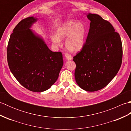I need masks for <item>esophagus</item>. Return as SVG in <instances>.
I'll return each instance as SVG.
<instances>
[{
    "label": "esophagus",
    "instance_id": "34e87169",
    "mask_svg": "<svg viewBox=\"0 0 131 131\" xmlns=\"http://www.w3.org/2000/svg\"><path fill=\"white\" fill-rule=\"evenodd\" d=\"M65 58L67 59L68 60H71L72 59V57L71 56L70 54H69L68 53H66L65 54Z\"/></svg>",
    "mask_w": 131,
    "mask_h": 131
}]
</instances>
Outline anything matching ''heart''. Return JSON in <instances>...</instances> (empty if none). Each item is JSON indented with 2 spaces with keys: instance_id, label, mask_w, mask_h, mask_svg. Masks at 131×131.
<instances>
[{
  "instance_id": "1",
  "label": "heart",
  "mask_w": 131,
  "mask_h": 131,
  "mask_svg": "<svg viewBox=\"0 0 131 131\" xmlns=\"http://www.w3.org/2000/svg\"><path fill=\"white\" fill-rule=\"evenodd\" d=\"M87 30L84 24L75 20H68L57 27L56 34L51 35L52 42L56 45L61 44V39H65V46L69 51L79 52L85 43Z\"/></svg>"
}]
</instances>
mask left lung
Returning <instances> with one entry per match:
<instances>
[{"mask_svg": "<svg viewBox=\"0 0 131 131\" xmlns=\"http://www.w3.org/2000/svg\"><path fill=\"white\" fill-rule=\"evenodd\" d=\"M90 26L84 47L73 57L75 78L83 90L94 92L106 87L120 69L123 49L112 25L96 14H87Z\"/></svg>", "mask_w": 131, "mask_h": 131, "instance_id": "1", "label": "left lung"}]
</instances>
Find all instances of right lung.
Instances as JSON below:
<instances>
[{
    "mask_svg": "<svg viewBox=\"0 0 131 131\" xmlns=\"http://www.w3.org/2000/svg\"><path fill=\"white\" fill-rule=\"evenodd\" d=\"M37 21L29 17L17 25L8 41L7 61L11 73L23 87L41 92L56 82L63 61L62 53L51 51L43 38L30 29Z\"/></svg>",
    "mask_w": 131,
    "mask_h": 131,
    "instance_id": "right-lung-1",
    "label": "right lung"
}]
</instances>
